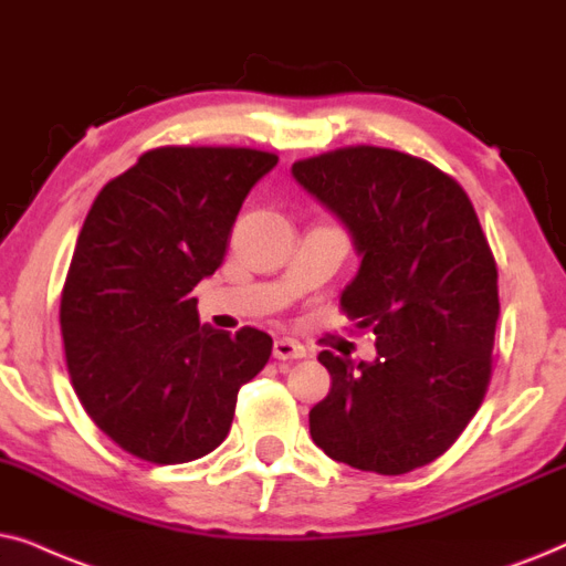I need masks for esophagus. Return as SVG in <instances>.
I'll list each match as a JSON object with an SVG mask.
<instances>
[{"mask_svg": "<svg viewBox=\"0 0 566 566\" xmlns=\"http://www.w3.org/2000/svg\"><path fill=\"white\" fill-rule=\"evenodd\" d=\"M305 346L295 342V338H276L274 342V357L287 361V359H303L305 357Z\"/></svg>", "mask_w": 566, "mask_h": 566, "instance_id": "obj_1", "label": "esophagus"}]
</instances>
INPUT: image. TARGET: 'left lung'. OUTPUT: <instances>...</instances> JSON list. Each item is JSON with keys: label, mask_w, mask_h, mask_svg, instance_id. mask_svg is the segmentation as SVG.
I'll list each match as a JSON object with an SVG mask.
<instances>
[{"label": "left lung", "mask_w": 566, "mask_h": 566, "mask_svg": "<svg viewBox=\"0 0 566 566\" xmlns=\"http://www.w3.org/2000/svg\"><path fill=\"white\" fill-rule=\"evenodd\" d=\"M361 255L342 311L373 331L375 361L321 352L331 390L311 437L338 463L401 476L461 437L492 380L496 261L469 193L421 157L342 147L292 165Z\"/></svg>", "instance_id": "left-lung-1"}]
</instances>
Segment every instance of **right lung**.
Here are the masks:
<instances>
[{
  "mask_svg": "<svg viewBox=\"0 0 566 566\" xmlns=\"http://www.w3.org/2000/svg\"><path fill=\"white\" fill-rule=\"evenodd\" d=\"M279 157L251 147H157L95 196L62 290L66 370L103 434L147 463H188L228 437L238 390L271 336L201 326L245 196Z\"/></svg>",
  "mask_w": 566,
  "mask_h": 566,
  "instance_id": "1",
  "label": "right lung"
}]
</instances>
